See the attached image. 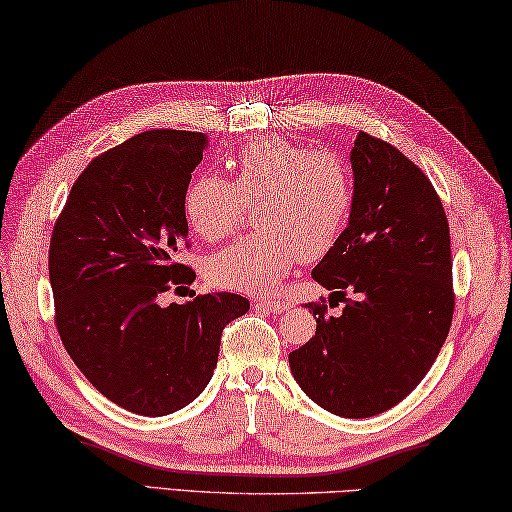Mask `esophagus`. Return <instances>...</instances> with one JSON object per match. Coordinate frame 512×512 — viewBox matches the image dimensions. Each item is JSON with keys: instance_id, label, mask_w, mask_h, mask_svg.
Wrapping results in <instances>:
<instances>
[{"instance_id": "34e87169", "label": "esophagus", "mask_w": 512, "mask_h": 512, "mask_svg": "<svg viewBox=\"0 0 512 512\" xmlns=\"http://www.w3.org/2000/svg\"><path fill=\"white\" fill-rule=\"evenodd\" d=\"M254 305L258 307V310H267V312H274V314H281L289 307V303L281 301V298H278V301H276V298H274V301H269V298H256Z\"/></svg>"}]
</instances>
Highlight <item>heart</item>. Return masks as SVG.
Wrapping results in <instances>:
<instances>
[{
  "instance_id": "obj_1",
  "label": "heart",
  "mask_w": 512,
  "mask_h": 512,
  "mask_svg": "<svg viewBox=\"0 0 512 512\" xmlns=\"http://www.w3.org/2000/svg\"><path fill=\"white\" fill-rule=\"evenodd\" d=\"M234 178L200 173L182 198L189 227L200 238L223 240L256 202L260 227L209 258L207 276L238 292H267L298 258L330 254L350 223L354 191L345 162L327 149L307 151L287 140H258L229 160Z\"/></svg>"
}]
</instances>
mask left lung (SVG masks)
<instances>
[{
  "mask_svg": "<svg viewBox=\"0 0 512 512\" xmlns=\"http://www.w3.org/2000/svg\"><path fill=\"white\" fill-rule=\"evenodd\" d=\"M350 165V223L312 269L345 307L325 316L321 305H305L316 334L289 352V368L323 410L365 419L397 406L428 374L450 332L455 294L448 218L426 173L363 131Z\"/></svg>",
  "mask_w": 512,
  "mask_h": 512,
  "instance_id": "8db88e82",
  "label": "left lung"
}]
</instances>
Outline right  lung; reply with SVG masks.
<instances>
[{"label": "right lung", "mask_w": 512, "mask_h": 512, "mask_svg": "<svg viewBox=\"0 0 512 512\" xmlns=\"http://www.w3.org/2000/svg\"><path fill=\"white\" fill-rule=\"evenodd\" d=\"M207 142L153 129L104 151L75 180L48 249L66 352L95 390L144 417L185 408L207 388L220 334L249 310L231 292L160 303L196 278L176 256L189 234L182 198Z\"/></svg>", "instance_id": "right-lung-1"}]
</instances>
